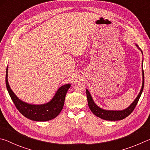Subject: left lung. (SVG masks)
Segmentation results:
<instances>
[{"mask_svg":"<svg viewBox=\"0 0 150 150\" xmlns=\"http://www.w3.org/2000/svg\"><path fill=\"white\" fill-rule=\"evenodd\" d=\"M136 46L139 50L141 51L142 54L143 55V52H142V50L139 47V46L137 44H136ZM142 85L141 90L139 91L138 95L137 96V97L135 98L131 105L128 106L126 108L123 109V110H106V109H103L98 106L95 103V101L93 99L92 96H91V93L88 90L86 89V92H87V101H88V105L89 107L90 110L91 112L95 115V116H97L98 118H100L101 119L105 120H110V121H116V120H120L122 119L126 118L127 116H129L130 114L132 112L134 109L135 108L136 106L138 103V100L140 98V96L142 93V91L144 89V73L143 70V60H142Z\"/></svg>","mask_w":150,"mask_h":150,"instance_id":"1","label":"left lung"}]
</instances>
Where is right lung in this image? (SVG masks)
<instances>
[{
    "mask_svg": "<svg viewBox=\"0 0 150 150\" xmlns=\"http://www.w3.org/2000/svg\"><path fill=\"white\" fill-rule=\"evenodd\" d=\"M6 67V85L9 95L18 110L25 117L34 121L45 122L55 118L62 110L64 105L66 93L71 84H65L58 88L53 98L49 102L42 105H33L20 100L10 87L8 81V69Z\"/></svg>",
    "mask_w": 150,
    "mask_h": 150,
    "instance_id": "1",
    "label": "right lung"
}]
</instances>
